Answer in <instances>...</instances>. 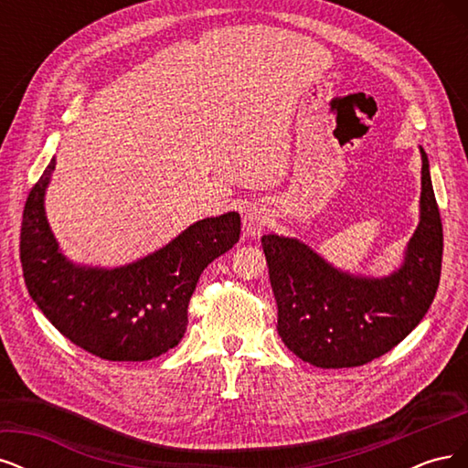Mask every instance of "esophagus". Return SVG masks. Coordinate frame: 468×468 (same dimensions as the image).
<instances>
[{
	"instance_id": "1",
	"label": "esophagus",
	"mask_w": 468,
	"mask_h": 468,
	"mask_svg": "<svg viewBox=\"0 0 468 468\" xmlns=\"http://www.w3.org/2000/svg\"><path fill=\"white\" fill-rule=\"evenodd\" d=\"M269 222V210L261 205H253L244 212V236L260 238Z\"/></svg>"
}]
</instances>
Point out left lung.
<instances>
[{"label":"left lung","instance_id":"1","mask_svg":"<svg viewBox=\"0 0 468 468\" xmlns=\"http://www.w3.org/2000/svg\"><path fill=\"white\" fill-rule=\"evenodd\" d=\"M420 154V222L392 273L353 275L301 239L261 238L279 310L277 332L296 357L322 369L359 367L399 346L426 316L441 275L443 229L428 154L423 148Z\"/></svg>","mask_w":468,"mask_h":468}]
</instances>
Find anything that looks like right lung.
<instances>
[{
    "mask_svg": "<svg viewBox=\"0 0 468 468\" xmlns=\"http://www.w3.org/2000/svg\"><path fill=\"white\" fill-rule=\"evenodd\" d=\"M56 158L31 189L21 224V265L31 299L69 342L107 361H148L176 347L205 267L239 239V215L197 220L172 242L121 267L68 260L50 230L45 195Z\"/></svg>",
    "mask_w": 468,
    "mask_h": 468,
    "instance_id": "right-lung-1",
    "label": "right lung"
}]
</instances>
